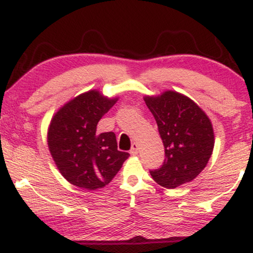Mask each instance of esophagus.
Masks as SVG:
<instances>
[{
  "label": "esophagus",
  "instance_id": "obj_1",
  "mask_svg": "<svg viewBox=\"0 0 253 253\" xmlns=\"http://www.w3.org/2000/svg\"><path fill=\"white\" fill-rule=\"evenodd\" d=\"M129 152H130V154H132V156H136V154L139 153V145L136 144V142H133Z\"/></svg>",
  "mask_w": 253,
  "mask_h": 253
}]
</instances>
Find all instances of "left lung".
Segmentation results:
<instances>
[{"instance_id":"left-lung-1","label":"left lung","mask_w":253,"mask_h":253,"mask_svg":"<svg viewBox=\"0 0 253 253\" xmlns=\"http://www.w3.org/2000/svg\"><path fill=\"white\" fill-rule=\"evenodd\" d=\"M156 119L165 147V160L150 173L154 181L175 188L193 180L208 165L214 146L212 124L190 97L167 90L158 96H145Z\"/></svg>"}]
</instances>
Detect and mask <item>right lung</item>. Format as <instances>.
<instances>
[{
  "label": "right lung",
  "mask_w": 253,
  "mask_h": 253,
  "mask_svg": "<svg viewBox=\"0 0 253 253\" xmlns=\"http://www.w3.org/2000/svg\"><path fill=\"white\" fill-rule=\"evenodd\" d=\"M117 100L89 90L67 102L51 119L48 147L61 174L75 186L90 191L103 187L129 157L118 151L113 132H96L100 119Z\"/></svg>",
  "instance_id": "add662e5"
}]
</instances>
